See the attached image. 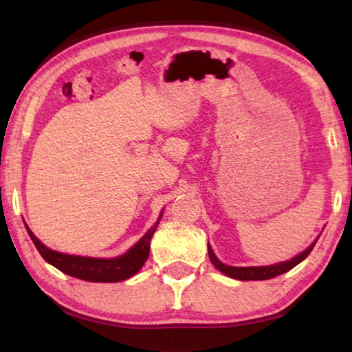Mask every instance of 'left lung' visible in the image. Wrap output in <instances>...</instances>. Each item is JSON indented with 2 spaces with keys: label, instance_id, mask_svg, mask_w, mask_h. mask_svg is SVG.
I'll return each instance as SVG.
<instances>
[{
  "label": "left lung",
  "instance_id": "1",
  "mask_svg": "<svg viewBox=\"0 0 352 352\" xmlns=\"http://www.w3.org/2000/svg\"><path fill=\"white\" fill-rule=\"evenodd\" d=\"M315 243H317V241H315L307 250H305V252L295 256L294 259H290L287 262H281V264L267 265V267H230V265H225L216 258V254L212 253L211 247H208V254H210V259L214 264V267H216V269H219L222 273H225L226 276L241 279V281H262V279L275 278V276L283 275V273L294 269L295 265H298L301 261H305L307 258L309 253H311L312 248L315 247Z\"/></svg>",
  "mask_w": 352,
  "mask_h": 352
}]
</instances>
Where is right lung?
Returning a JSON list of instances; mask_svg holds the SVG:
<instances>
[{"label": "right lung", "mask_w": 352, "mask_h": 352, "mask_svg": "<svg viewBox=\"0 0 352 352\" xmlns=\"http://www.w3.org/2000/svg\"><path fill=\"white\" fill-rule=\"evenodd\" d=\"M160 222V220H158ZM158 222L155 223L151 230L147 231L142 239L129 250L126 254L119 256V258L113 259H98V258H83V256H71L65 253L54 252V250L45 247L34 233L29 230L26 225V230L34 245L37 247L38 253L41 254L46 262L54 265L63 273L69 276L83 279V281L91 283H119L124 281L135 273L141 270L144 262L148 258V250H151V239L157 230Z\"/></svg>", "instance_id": "obj_1"}]
</instances>
